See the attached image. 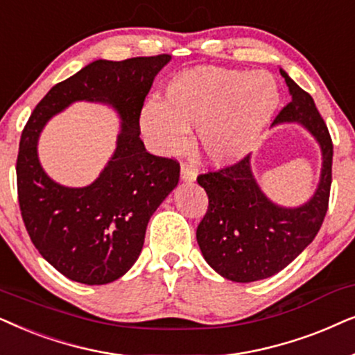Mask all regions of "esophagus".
<instances>
[{
    "label": "esophagus",
    "instance_id": "esophagus-1",
    "mask_svg": "<svg viewBox=\"0 0 355 355\" xmlns=\"http://www.w3.org/2000/svg\"><path fill=\"white\" fill-rule=\"evenodd\" d=\"M198 177V172L193 167H190V165H182L180 168V180L183 183H193L196 180Z\"/></svg>",
    "mask_w": 355,
    "mask_h": 355
}]
</instances>
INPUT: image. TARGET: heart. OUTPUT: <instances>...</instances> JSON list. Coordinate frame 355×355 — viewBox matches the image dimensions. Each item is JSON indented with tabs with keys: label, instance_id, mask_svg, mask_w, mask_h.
I'll return each mask as SVG.
<instances>
[{
	"label": "heart",
	"instance_id": "1",
	"mask_svg": "<svg viewBox=\"0 0 355 355\" xmlns=\"http://www.w3.org/2000/svg\"><path fill=\"white\" fill-rule=\"evenodd\" d=\"M164 102L148 101L139 112L146 143L160 155L185 153L191 128L216 167L237 164L257 148L281 103L279 84L266 71L196 66L165 87Z\"/></svg>",
	"mask_w": 355,
	"mask_h": 355
}]
</instances>
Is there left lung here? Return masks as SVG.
Listing matches in <instances>:
<instances>
[{
  "label": "left lung",
  "mask_w": 355,
  "mask_h": 355,
  "mask_svg": "<svg viewBox=\"0 0 355 355\" xmlns=\"http://www.w3.org/2000/svg\"><path fill=\"white\" fill-rule=\"evenodd\" d=\"M292 101L271 126L300 125L313 136L321 153L320 180L313 195L299 206H281L258 185L247 155L239 164L198 177L209 207L196 230L206 263L225 279L254 282L291 264L313 242L328 211L333 144L313 98L279 68Z\"/></svg>",
  "instance_id": "8db88e82"
}]
</instances>
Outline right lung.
<instances>
[{
    "mask_svg": "<svg viewBox=\"0 0 355 355\" xmlns=\"http://www.w3.org/2000/svg\"><path fill=\"white\" fill-rule=\"evenodd\" d=\"M170 55L123 61L96 60L42 98L19 143L21 214L39 253L71 281L102 286L126 274L139 258L150 216L178 185L180 165L146 150L139 112ZM76 101L101 103L121 118L117 146L86 187H64L38 159V138L51 117Z\"/></svg>",
    "mask_w": 355,
    "mask_h": 355,
    "instance_id": "obj_1",
    "label": "right lung"
}]
</instances>
